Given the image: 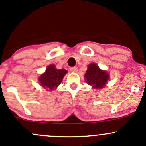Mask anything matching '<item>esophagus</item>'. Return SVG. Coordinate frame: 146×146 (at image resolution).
I'll return each mask as SVG.
<instances>
[{
  "label": "esophagus",
  "mask_w": 146,
  "mask_h": 146,
  "mask_svg": "<svg viewBox=\"0 0 146 146\" xmlns=\"http://www.w3.org/2000/svg\"><path fill=\"white\" fill-rule=\"evenodd\" d=\"M70 71L72 72H76L78 71L77 67H71V68H70Z\"/></svg>",
  "instance_id": "esophagus-1"
}]
</instances>
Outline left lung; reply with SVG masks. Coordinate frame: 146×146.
<instances>
[{
    "instance_id": "left-lung-1",
    "label": "left lung",
    "mask_w": 146,
    "mask_h": 146,
    "mask_svg": "<svg viewBox=\"0 0 146 146\" xmlns=\"http://www.w3.org/2000/svg\"><path fill=\"white\" fill-rule=\"evenodd\" d=\"M84 77L88 85L95 89H101L109 79V74L104 70H100L97 64L91 63L88 66Z\"/></svg>"
}]
</instances>
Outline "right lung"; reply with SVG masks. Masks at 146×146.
Listing matches in <instances>:
<instances>
[{"label": "right lung", "mask_w": 146, "mask_h": 146, "mask_svg": "<svg viewBox=\"0 0 146 146\" xmlns=\"http://www.w3.org/2000/svg\"><path fill=\"white\" fill-rule=\"evenodd\" d=\"M67 72L64 69L58 70L54 65H50L46 69V71L39 77V81L42 87L47 88V90L56 89L62 82L64 76Z\"/></svg>", "instance_id": "right-lung-1"}]
</instances>
